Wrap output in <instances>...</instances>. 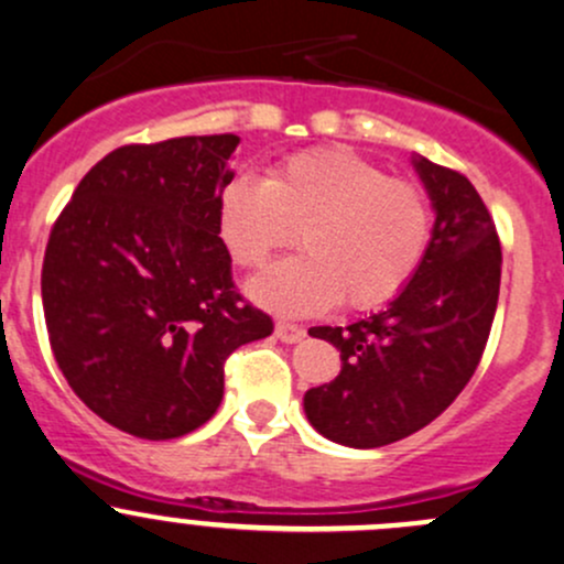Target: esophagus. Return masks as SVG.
<instances>
[{
	"label": "esophagus",
	"instance_id": "34e87169",
	"mask_svg": "<svg viewBox=\"0 0 564 564\" xmlns=\"http://www.w3.org/2000/svg\"><path fill=\"white\" fill-rule=\"evenodd\" d=\"M275 337L281 339V343H300V339H305V329L296 324H289V321H278L275 324Z\"/></svg>",
	"mask_w": 564,
	"mask_h": 564
}]
</instances>
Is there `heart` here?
Here are the masks:
<instances>
[{
  "mask_svg": "<svg viewBox=\"0 0 564 564\" xmlns=\"http://www.w3.org/2000/svg\"><path fill=\"white\" fill-rule=\"evenodd\" d=\"M216 219L246 270L262 268L300 232L305 253L249 283L259 305L283 315L334 302L350 311L388 305L417 275L433 238L429 192L345 147L292 154L264 182L238 173L219 192Z\"/></svg>",
  "mask_w": 564,
  "mask_h": 564,
  "instance_id": "1",
  "label": "heart"
}]
</instances>
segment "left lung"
<instances>
[{"instance_id": "8db88e82", "label": "left lung", "mask_w": 564, "mask_h": 564, "mask_svg": "<svg viewBox=\"0 0 564 564\" xmlns=\"http://www.w3.org/2000/svg\"><path fill=\"white\" fill-rule=\"evenodd\" d=\"M436 212L417 275L386 311L350 326H313L343 369L305 393L313 429L372 449L425 429L468 386L490 337L500 292V240L463 173L414 160Z\"/></svg>"}]
</instances>
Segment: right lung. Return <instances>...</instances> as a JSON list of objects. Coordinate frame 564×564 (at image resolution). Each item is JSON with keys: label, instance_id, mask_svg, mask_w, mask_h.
<instances>
[{"label": "right lung", "instance_id": "1", "mask_svg": "<svg viewBox=\"0 0 564 564\" xmlns=\"http://www.w3.org/2000/svg\"><path fill=\"white\" fill-rule=\"evenodd\" d=\"M235 133L128 144L85 173L55 219L42 307L55 361L85 406L139 438L214 417L225 361L272 334L232 281L219 192Z\"/></svg>", "mask_w": 564, "mask_h": 564}]
</instances>
